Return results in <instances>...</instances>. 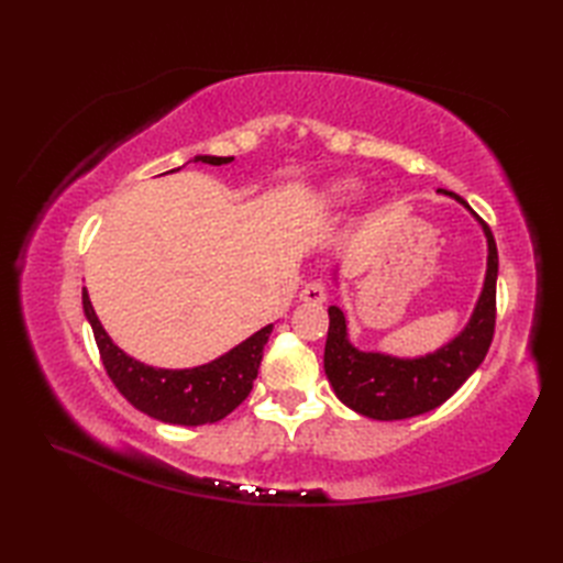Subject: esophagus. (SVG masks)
<instances>
[{
    "instance_id": "esophagus-1",
    "label": "esophagus",
    "mask_w": 563,
    "mask_h": 563,
    "mask_svg": "<svg viewBox=\"0 0 563 563\" xmlns=\"http://www.w3.org/2000/svg\"><path fill=\"white\" fill-rule=\"evenodd\" d=\"M327 296H329V288H327V284H323V282H310V284H305L302 291H300V300L312 302V305L323 302V300H327Z\"/></svg>"
}]
</instances>
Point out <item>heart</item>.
<instances>
[{"instance_id":"b5f03b06","label":"heart","mask_w":563,"mask_h":563,"mask_svg":"<svg viewBox=\"0 0 563 563\" xmlns=\"http://www.w3.org/2000/svg\"><path fill=\"white\" fill-rule=\"evenodd\" d=\"M350 190H352V185H335L333 187V197L335 199H345V197H350Z\"/></svg>"}]
</instances>
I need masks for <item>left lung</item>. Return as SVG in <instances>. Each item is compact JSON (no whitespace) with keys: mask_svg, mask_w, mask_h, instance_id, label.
I'll return each instance as SVG.
<instances>
[{"mask_svg":"<svg viewBox=\"0 0 563 563\" xmlns=\"http://www.w3.org/2000/svg\"><path fill=\"white\" fill-rule=\"evenodd\" d=\"M460 203L467 201L453 192ZM470 209V207H467ZM488 240V269L479 302L465 331L449 345L420 360H397L380 352H362L350 345L343 310L329 308V335L323 350V368L338 399L352 411L373 420H404L444 404L453 391L479 368L496 331V279L498 249L490 228L484 223Z\"/></svg>","mask_w":563,"mask_h":563,"instance_id":"8db88e82","label":"left lung"}]
</instances>
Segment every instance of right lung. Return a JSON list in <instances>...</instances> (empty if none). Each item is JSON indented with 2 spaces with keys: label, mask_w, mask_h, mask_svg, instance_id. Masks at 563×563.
Wrapping results in <instances>:
<instances>
[{
  "label": "right lung",
  "mask_w": 563,
  "mask_h": 563,
  "mask_svg": "<svg viewBox=\"0 0 563 563\" xmlns=\"http://www.w3.org/2000/svg\"><path fill=\"white\" fill-rule=\"evenodd\" d=\"M195 162L220 166L232 162V157L199 155ZM81 305L93 329L100 360H103L110 380L122 391L124 399L150 418L187 424V428L223 420L249 397L253 380L258 376L263 347L272 331V323H267L265 329L253 333L242 345L218 356L211 364L185 371L152 368L131 360L112 343L103 323L93 312L87 288L81 291Z\"/></svg>",
  "instance_id": "add662e5"
}]
</instances>
